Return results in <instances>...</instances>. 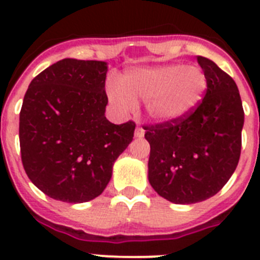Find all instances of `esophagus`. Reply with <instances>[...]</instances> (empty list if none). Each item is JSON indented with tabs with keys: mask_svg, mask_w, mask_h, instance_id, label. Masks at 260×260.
<instances>
[{
	"mask_svg": "<svg viewBox=\"0 0 260 260\" xmlns=\"http://www.w3.org/2000/svg\"><path fill=\"white\" fill-rule=\"evenodd\" d=\"M144 135V128L142 126H137L135 127V137L137 138H142Z\"/></svg>",
	"mask_w": 260,
	"mask_h": 260,
	"instance_id": "1",
	"label": "esophagus"
}]
</instances>
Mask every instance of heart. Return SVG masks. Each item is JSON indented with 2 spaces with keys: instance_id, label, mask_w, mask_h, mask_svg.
I'll list each match as a JSON object with an SVG mask.
<instances>
[{
  "instance_id": "b5f03b06",
  "label": "heart",
  "mask_w": 260,
  "mask_h": 260,
  "mask_svg": "<svg viewBox=\"0 0 260 260\" xmlns=\"http://www.w3.org/2000/svg\"><path fill=\"white\" fill-rule=\"evenodd\" d=\"M206 88V75L197 66L167 65L128 71L119 84H108L107 95L121 114L133 112L142 100L151 118L171 122L198 107Z\"/></svg>"
}]
</instances>
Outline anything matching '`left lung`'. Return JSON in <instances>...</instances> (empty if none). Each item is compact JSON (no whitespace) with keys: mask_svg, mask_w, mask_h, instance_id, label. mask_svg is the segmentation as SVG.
Returning a JSON list of instances; mask_svg holds the SVG:
<instances>
[{"mask_svg":"<svg viewBox=\"0 0 260 260\" xmlns=\"http://www.w3.org/2000/svg\"><path fill=\"white\" fill-rule=\"evenodd\" d=\"M207 79L204 98L183 118L146 125L151 146L148 180L160 197L176 204L211 198L238 165L243 108L237 84L215 62L198 56Z\"/></svg>","mask_w":260,"mask_h":260,"instance_id":"left-lung-1","label":"left lung"}]
</instances>
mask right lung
<instances>
[{
  "label": "right lung",
  "instance_id": "right-lung-1",
  "mask_svg": "<svg viewBox=\"0 0 260 260\" xmlns=\"http://www.w3.org/2000/svg\"><path fill=\"white\" fill-rule=\"evenodd\" d=\"M107 63L63 58L29 83L19 114L22 164L32 183L66 203L95 199L134 137L105 117Z\"/></svg>",
  "mask_w": 260,
  "mask_h": 260
}]
</instances>
